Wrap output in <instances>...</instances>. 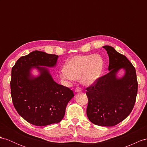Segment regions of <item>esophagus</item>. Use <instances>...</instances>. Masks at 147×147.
<instances>
[{"mask_svg": "<svg viewBox=\"0 0 147 147\" xmlns=\"http://www.w3.org/2000/svg\"><path fill=\"white\" fill-rule=\"evenodd\" d=\"M82 91V89L79 87H77L76 88V90H75V92H81Z\"/></svg>", "mask_w": 147, "mask_h": 147, "instance_id": "esophagus-1", "label": "esophagus"}]
</instances>
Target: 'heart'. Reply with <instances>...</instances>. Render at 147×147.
I'll use <instances>...</instances> for the list:
<instances>
[{
	"instance_id": "heart-1",
	"label": "heart",
	"mask_w": 147,
	"mask_h": 147,
	"mask_svg": "<svg viewBox=\"0 0 147 147\" xmlns=\"http://www.w3.org/2000/svg\"><path fill=\"white\" fill-rule=\"evenodd\" d=\"M103 65V59L99 55H76L65 63L60 77L73 80L81 78L84 84L90 85L100 76Z\"/></svg>"
}]
</instances>
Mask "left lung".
Returning a JSON list of instances; mask_svg holds the SVG:
<instances>
[{"mask_svg": "<svg viewBox=\"0 0 147 147\" xmlns=\"http://www.w3.org/2000/svg\"><path fill=\"white\" fill-rule=\"evenodd\" d=\"M103 48L109 57L110 71L86 88L87 115L95 125L112 127L126 119L133 110L138 82L135 67L126 57L111 46ZM122 67L125 70V76L117 79V71Z\"/></svg>", "mask_w": 147, "mask_h": 147, "instance_id": "obj_1", "label": "left lung"}]
</instances>
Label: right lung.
<instances>
[{
    "instance_id": "1",
    "label": "right lung",
    "mask_w": 147,
    "mask_h": 147,
    "mask_svg": "<svg viewBox=\"0 0 147 147\" xmlns=\"http://www.w3.org/2000/svg\"><path fill=\"white\" fill-rule=\"evenodd\" d=\"M59 56L35 51L21 57L12 69L10 94L17 113L36 126L57 123L62 120L73 91L53 81L47 69L53 67ZM36 67L41 75L34 78L30 70Z\"/></svg>"
}]
</instances>
